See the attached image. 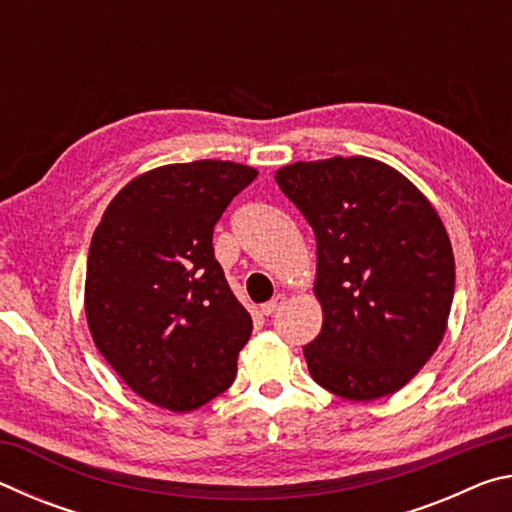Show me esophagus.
Wrapping results in <instances>:
<instances>
[{
    "label": "esophagus",
    "mask_w": 512,
    "mask_h": 512,
    "mask_svg": "<svg viewBox=\"0 0 512 512\" xmlns=\"http://www.w3.org/2000/svg\"><path fill=\"white\" fill-rule=\"evenodd\" d=\"M284 302H287V298H284V293H277V296L273 300H268L266 305H262V314L264 316H273L275 311H280Z\"/></svg>",
    "instance_id": "1"
}]
</instances>
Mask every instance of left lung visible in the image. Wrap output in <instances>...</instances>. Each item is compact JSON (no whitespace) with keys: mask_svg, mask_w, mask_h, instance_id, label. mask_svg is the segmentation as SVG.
I'll return each instance as SVG.
<instances>
[{"mask_svg":"<svg viewBox=\"0 0 512 512\" xmlns=\"http://www.w3.org/2000/svg\"><path fill=\"white\" fill-rule=\"evenodd\" d=\"M316 235L323 329L302 348L316 384L354 402L400 391L443 341L454 253L438 212L372 158L296 162L275 173Z\"/></svg>","mask_w":512,"mask_h":512,"instance_id":"left-lung-1","label":"left lung"}]
</instances>
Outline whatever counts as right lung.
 <instances>
[{"mask_svg": "<svg viewBox=\"0 0 512 512\" xmlns=\"http://www.w3.org/2000/svg\"><path fill=\"white\" fill-rule=\"evenodd\" d=\"M246 164H167L131 180L92 235L85 316L117 375L146 402L192 411L228 391L253 320L230 291L212 235Z\"/></svg>", "mask_w": 512, "mask_h": 512, "instance_id": "right-lung-1", "label": "right lung"}]
</instances>
